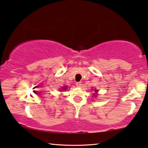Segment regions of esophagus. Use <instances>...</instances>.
Instances as JSON below:
<instances>
[{"mask_svg": "<svg viewBox=\"0 0 148 148\" xmlns=\"http://www.w3.org/2000/svg\"><path fill=\"white\" fill-rule=\"evenodd\" d=\"M76 86L77 87H80L81 86V82H76Z\"/></svg>", "mask_w": 148, "mask_h": 148, "instance_id": "obj_1", "label": "esophagus"}]
</instances>
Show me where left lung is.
<instances>
[{
	"label": "left lung",
	"mask_w": 148,
	"mask_h": 148,
	"mask_svg": "<svg viewBox=\"0 0 148 148\" xmlns=\"http://www.w3.org/2000/svg\"><path fill=\"white\" fill-rule=\"evenodd\" d=\"M95 92H97V90H95Z\"/></svg>",
	"instance_id": "8db88e82"
}]
</instances>
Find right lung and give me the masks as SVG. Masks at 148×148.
I'll return each instance as SVG.
<instances>
[{"label": "right lung", "mask_w": 148, "mask_h": 148, "mask_svg": "<svg viewBox=\"0 0 148 148\" xmlns=\"http://www.w3.org/2000/svg\"><path fill=\"white\" fill-rule=\"evenodd\" d=\"M66 88H67V87H64V88H63V89H64L63 90H66Z\"/></svg>", "instance_id": "right-lung-1"}]
</instances>
